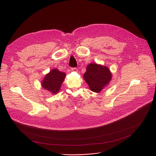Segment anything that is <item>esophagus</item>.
<instances>
[{"label": "esophagus", "instance_id": "obj_1", "mask_svg": "<svg viewBox=\"0 0 156 156\" xmlns=\"http://www.w3.org/2000/svg\"><path fill=\"white\" fill-rule=\"evenodd\" d=\"M71 70L72 71H75V72H77V69L76 68H71Z\"/></svg>", "mask_w": 156, "mask_h": 156}]
</instances>
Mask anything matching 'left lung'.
I'll list each match as a JSON object with an SVG mask.
<instances>
[{
    "label": "left lung",
    "mask_w": 156,
    "mask_h": 156,
    "mask_svg": "<svg viewBox=\"0 0 156 156\" xmlns=\"http://www.w3.org/2000/svg\"><path fill=\"white\" fill-rule=\"evenodd\" d=\"M83 77L91 90L99 92L109 83L112 74L106 66L90 64L87 66Z\"/></svg>",
    "instance_id": "8db88e82"
}]
</instances>
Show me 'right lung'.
Returning <instances> with one entry per match:
<instances>
[{
	"label": "right lung",
	"instance_id": "obj_1",
	"mask_svg": "<svg viewBox=\"0 0 156 156\" xmlns=\"http://www.w3.org/2000/svg\"><path fill=\"white\" fill-rule=\"evenodd\" d=\"M66 76V73L61 72L58 69H53L45 75L41 85L43 88L56 94L61 88Z\"/></svg>",
	"mask_w": 156,
	"mask_h": 156
}]
</instances>
